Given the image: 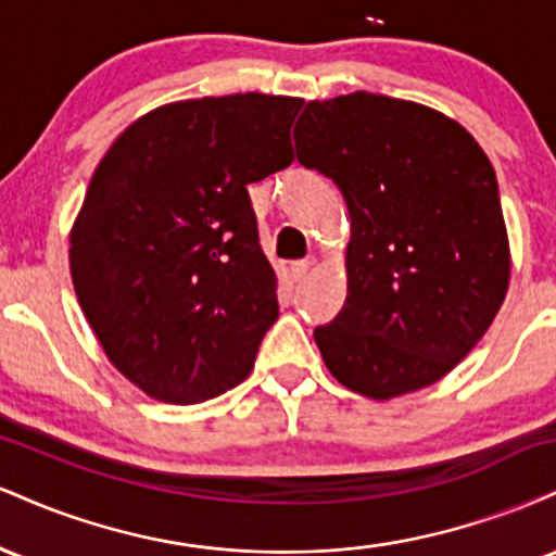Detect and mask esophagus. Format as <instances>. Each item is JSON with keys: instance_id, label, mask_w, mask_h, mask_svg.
<instances>
[{"instance_id": "esophagus-1", "label": "esophagus", "mask_w": 556, "mask_h": 556, "mask_svg": "<svg viewBox=\"0 0 556 556\" xmlns=\"http://www.w3.org/2000/svg\"><path fill=\"white\" fill-rule=\"evenodd\" d=\"M311 266H314V258H300V261H295V264H292V279H295V282H300V279H305L308 277V271H311Z\"/></svg>"}]
</instances>
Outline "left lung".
Returning a JSON list of instances; mask_svg holds the SVG:
<instances>
[{
	"instance_id": "8db88e82",
	"label": "left lung",
	"mask_w": 556,
	"mask_h": 556,
	"mask_svg": "<svg viewBox=\"0 0 556 556\" xmlns=\"http://www.w3.org/2000/svg\"><path fill=\"white\" fill-rule=\"evenodd\" d=\"M298 162L350 212L348 300L314 340L340 384L374 400L442 379L486 334L509 282L500 185L465 127L355 91L308 101Z\"/></svg>"
}]
</instances>
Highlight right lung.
<instances>
[{
    "instance_id": "obj_1",
    "label": "right lung",
    "mask_w": 556,
    "mask_h": 556,
    "mask_svg": "<svg viewBox=\"0 0 556 556\" xmlns=\"http://www.w3.org/2000/svg\"><path fill=\"white\" fill-rule=\"evenodd\" d=\"M300 106L266 93L159 106L96 167L70 235L75 295L151 397L195 405L251 374L279 303L248 185L292 164Z\"/></svg>"
}]
</instances>
